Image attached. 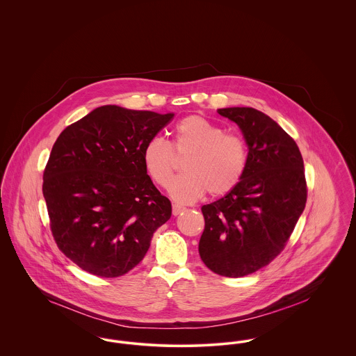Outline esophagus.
I'll use <instances>...</instances> for the list:
<instances>
[{
  "label": "esophagus",
  "instance_id": "obj_1",
  "mask_svg": "<svg viewBox=\"0 0 356 356\" xmlns=\"http://www.w3.org/2000/svg\"><path fill=\"white\" fill-rule=\"evenodd\" d=\"M184 209H186V208H184L183 205H179V204H173V205H172V213H173L175 216L180 215Z\"/></svg>",
  "mask_w": 356,
  "mask_h": 356
}]
</instances>
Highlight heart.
Segmentation results:
<instances>
[{"mask_svg": "<svg viewBox=\"0 0 356 356\" xmlns=\"http://www.w3.org/2000/svg\"><path fill=\"white\" fill-rule=\"evenodd\" d=\"M224 132L220 125L200 115L186 116L175 125L170 143L161 137L145 143L141 153L144 168L157 186L165 188L178 159L186 156V173L170 186L175 200L193 202L205 192L212 197L228 195L245 173L248 149L243 137Z\"/></svg>", "mask_w": 356, "mask_h": 356, "instance_id": "1", "label": "heart"}]
</instances>
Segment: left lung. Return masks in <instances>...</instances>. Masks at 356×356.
<instances>
[{
  "label": "left lung",
  "mask_w": 356,
  "mask_h": 356,
  "mask_svg": "<svg viewBox=\"0 0 356 356\" xmlns=\"http://www.w3.org/2000/svg\"><path fill=\"white\" fill-rule=\"evenodd\" d=\"M248 145V164L238 186L202 207L199 254L211 271L241 277L263 268L287 245L307 202L305 164L295 140L254 108H222Z\"/></svg>",
  "instance_id": "8db88e82"
}]
</instances>
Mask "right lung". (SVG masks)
<instances>
[{
    "label": "right lung",
    "instance_id": "add662e5",
    "mask_svg": "<svg viewBox=\"0 0 356 356\" xmlns=\"http://www.w3.org/2000/svg\"><path fill=\"white\" fill-rule=\"evenodd\" d=\"M175 113L96 108L53 144L42 193L58 250L81 270L118 277L147 254L172 205L143 163L145 143Z\"/></svg>",
    "mask_w": 356,
    "mask_h": 356
}]
</instances>
